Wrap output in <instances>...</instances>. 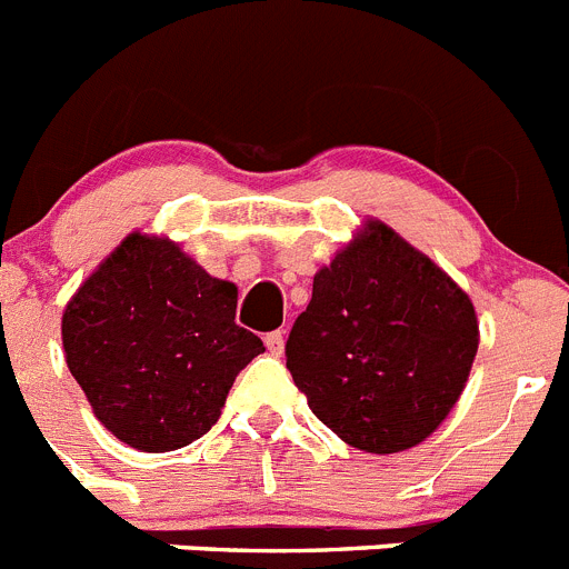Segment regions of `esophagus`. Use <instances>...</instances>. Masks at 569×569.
Masks as SVG:
<instances>
[{"label": "esophagus", "instance_id": "1", "mask_svg": "<svg viewBox=\"0 0 569 569\" xmlns=\"http://www.w3.org/2000/svg\"><path fill=\"white\" fill-rule=\"evenodd\" d=\"M264 345H268L270 356H281L284 353V333H281V330H273V333L264 336Z\"/></svg>", "mask_w": 569, "mask_h": 569}]
</instances>
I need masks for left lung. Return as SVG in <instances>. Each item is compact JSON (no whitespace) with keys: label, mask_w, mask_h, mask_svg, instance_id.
Segmentation results:
<instances>
[{"label":"left lung","mask_w":569,"mask_h":569,"mask_svg":"<svg viewBox=\"0 0 569 569\" xmlns=\"http://www.w3.org/2000/svg\"><path fill=\"white\" fill-rule=\"evenodd\" d=\"M476 350L465 290L381 222L313 276V299L284 345L316 419L367 453H399L433 433Z\"/></svg>","instance_id":"obj_1"}]
</instances>
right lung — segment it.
Masks as SVG:
<instances>
[{"label": "right lung", "mask_w": 569, "mask_h": 569, "mask_svg": "<svg viewBox=\"0 0 569 569\" xmlns=\"http://www.w3.org/2000/svg\"><path fill=\"white\" fill-rule=\"evenodd\" d=\"M70 373L124 445L168 453L202 439L264 345L236 325V284L179 244L130 233L62 316Z\"/></svg>", "instance_id": "obj_1"}]
</instances>
